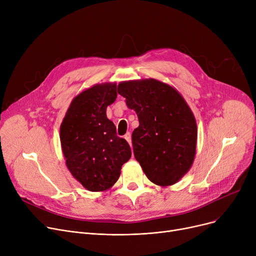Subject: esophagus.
<instances>
[{
	"mask_svg": "<svg viewBox=\"0 0 256 256\" xmlns=\"http://www.w3.org/2000/svg\"><path fill=\"white\" fill-rule=\"evenodd\" d=\"M124 139L128 142V144L132 146V135H130V132H126V135H124Z\"/></svg>",
	"mask_w": 256,
	"mask_h": 256,
	"instance_id": "esophagus-1",
	"label": "esophagus"
}]
</instances>
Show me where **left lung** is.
<instances>
[{
	"mask_svg": "<svg viewBox=\"0 0 256 256\" xmlns=\"http://www.w3.org/2000/svg\"><path fill=\"white\" fill-rule=\"evenodd\" d=\"M117 91L138 115L132 143L145 176L162 186L178 182L196 154L197 126L189 106L176 89L154 78L122 82Z\"/></svg>",
	"mask_w": 256,
	"mask_h": 256,
	"instance_id": "left-lung-1",
	"label": "left lung"
}]
</instances>
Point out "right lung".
<instances>
[{"instance_id":"1","label":"right lung","mask_w":256,"mask_h":256,"mask_svg":"<svg viewBox=\"0 0 256 256\" xmlns=\"http://www.w3.org/2000/svg\"><path fill=\"white\" fill-rule=\"evenodd\" d=\"M117 98L116 84L93 86L72 102L60 128L66 166L87 190L104 191L120 176L132 156L126 139L106 118V106Z\"/></svg>"}]
</instances>
